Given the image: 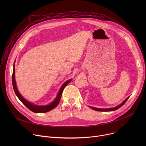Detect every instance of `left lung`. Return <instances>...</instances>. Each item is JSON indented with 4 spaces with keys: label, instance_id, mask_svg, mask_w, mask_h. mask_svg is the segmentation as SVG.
<instances>
[{
    "label": "left lung",
    "instance_id": "obj_1",
    "mask_svg": "<svg viewBox=\"0 0 146 146\" xmlns=\"http://www.w3.org/2000/svg\"><path fill=\"white\" fill-rule=\"evenodd\" d=\"M129 97H128L122 103H121L119 105L117 106V107H115V108H109V109H99V108H94V107H91V106H89L90 108H91L92 109L94 110H96V111H114V110H116L117 109H118L119 108H120L121 106H122L124 103H125L127 102V100L129 99Z\"/></svg>",
    "mask_w": 146,
    "mask_h": 146
}]
</instances>
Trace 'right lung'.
<instances>
[{"label":"right lung","instance_id":"1","mask_svg":"<svg viewBox=\"0 0 146 146\" xmlns=\"http://www.w3.org/2000/svg\"><path fill=\"white\" fill-rule=\"evenodd\" d=\"M71 81H72V79H70L64 83V84L62 86L61 88H60L56 98L54 99V100L52 102H51L50 104H49V105H46V106L35 105H34V104L32 103L31 102H29L28 100H27L26 99H25L22 96V95L19 94L18 90L17 89V86H16V82H15V66L14 65V69H13V75H12V84H13L14 91L17 96L20 100V101L28 109H29L31 111H32L34 113H46V112H48V111L54 109V108H55L59 103V101L61 98L62 94V92H63L64 89L65 88V87L66 86H68V84H69V83Z\"/></svg>","mask_w":146,"mask_h":146}]
</instances>
